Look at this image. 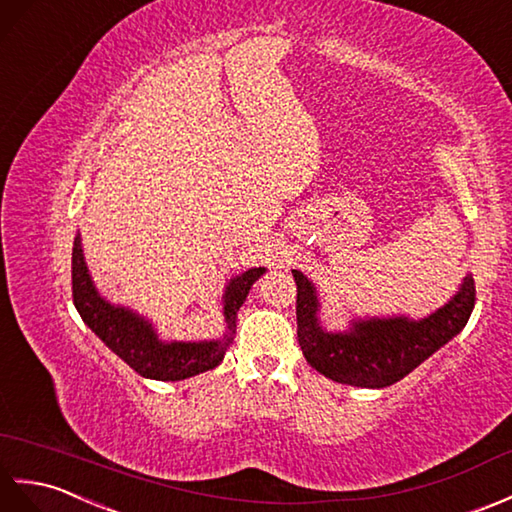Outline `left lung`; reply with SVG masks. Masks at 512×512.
I'll return each instance as SVG.
<instances>
[{
	"label": "left lung",
	"instance_id": "left-lung-1",
	"mask_svg": "<svg viewBox=\"0 0 512 512\" xmlns=\"http://www.w3.org/2000/svg\"><path fill=\"white\" fill-rule=\"evenodd\" d=\"M298 285V342L306 361L337 383L357 388H388L449 344L467 326L475 304V282L467 274L453 298L420 320L407 315L355 317L346 331H328L320 317V293L302 271H291Z\"/></svg>",
	"mask_w": 512,
	"mask_h": 512
}]
</instances>
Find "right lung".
Returning a JSON list of instances; mask_svg holds the SVG:
<instances>
[{"label": "right lung", "instance_id": "1", "mask_svg": "<svg viewBox=\"0 0 512 512\" xmlns=\"http://www.w3.org/2000/svg\"><path fill=\"white\" fill-rule=\"evenodd\" d=\"M265 271V267L247 269L227 282L223 291L225 333L219 339L166 342L157 333L155 324L144 315L102 298L85 263L81 234L74 236L72 247V295L76 311L107 348L142 377L155 381H181L217 368L234 342L236 313L243 306L249 289Z\"/></svg>", "mask_w": 512, "mask_h": 512}]
</instances>
